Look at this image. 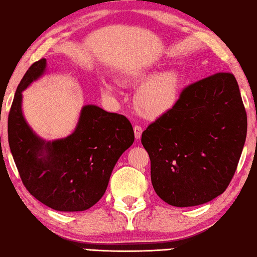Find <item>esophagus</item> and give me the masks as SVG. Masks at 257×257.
Instances as JSON below:
<instances>
[{
  "mask_svg": "<svg viewBox=\"0 0 257 257\" xmlns=\"http://www.w3.org/2000/svg\"><path fill=\"white\" fill-rule=\"evenodd\" d=\"M133 130H135V137H136V139H140V138H142V133H143V127H142V126L135 125V127H133Z\"/></svg>",
  "mask_w": 257,
  "mask_h": 257,
  "instance_id": "obj_1",
  "label": "esophagus"
}]
</instances>
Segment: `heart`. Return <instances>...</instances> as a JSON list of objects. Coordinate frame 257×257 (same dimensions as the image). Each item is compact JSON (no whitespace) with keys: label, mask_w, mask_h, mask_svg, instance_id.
Returning <instances> with one entry per match:
<instances>
[{"label":"heart","mask_w":257,"mask_h":257,"mask_svg":"<svg viewBox=\"0 0 257 257\" xmlns=\"http://www.w3.org/2000/svg\"><path fill=\"white\" fill-rule=\"evenodd\" d=\"M152 76V72L144 71L137 73L125 82L135 80L144 82L136 94V105L139 112L147 118H159L170 112L178 104L181 92V77L177 70H166V71ZM103 91L107 96H114L117 93L115 87L112 84L105 83Z\"/></svg>","instance_id":"heart-1"}]
</instances>
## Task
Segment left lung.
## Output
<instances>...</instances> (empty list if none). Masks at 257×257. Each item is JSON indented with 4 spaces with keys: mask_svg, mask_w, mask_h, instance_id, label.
Segmentation results:
<instances>
[{
    "mask_svg": "<svg viewBox=\"0 0 257 257\" xmlns=\"http://www.w3.org/2000/svg\"><path fill=\"white\" fill-rule=\"evenodd\" d=\"M245 137L247 113L234 75L220 72L191 84L143 132L154 191L174 207L212 201L229 185Z\"/></svg>",
    "mask_w": 257,
    "mask_h": 257,
    "instance_id": "8db88e82",
    "label": "left lung"
}]
</instances>
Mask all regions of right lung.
I'll return each mask as SVG.
<instances>
[{"label":"right lung","instance_id":"1","mask_svg":"<svg viewBox=\"0 0 257 257\" xmlns=\"http://www.w3.org/2000/svg\"><path fill=\"white\" fill-rule=\"evenodd\" d=\"M47 70L35 62L23 76L8 117V140L23 185L38 201L59 212H82L99 201L113 167L135 142L122 114L84 105L75 131L47 142L33 131L22 112V92Z\"/></svg>","mask_w":257,"mask_h":257}]
</instances>
